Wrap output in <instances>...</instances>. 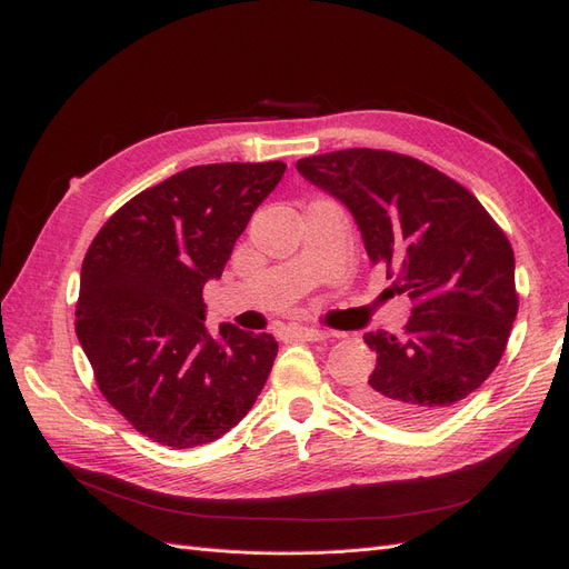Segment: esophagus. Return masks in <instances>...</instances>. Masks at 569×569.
<instances>
[{
	"instance_id": "34e87169",
	"label": "esophagus",
	"mask_w": 569,
	"mask_h": 569,
	"mask_svg": "<svg viewBox=\"0 0 569 569\" xmlns=\"http://www.w3.org/2000/svg\"><path fill=\"white\" fill-rule=\"evenodd\" d=\"M289 332L295 335L297 339H306V341H322V339H327L325 330H316V327H306V325L289 327Z\"/></svg>"
}]
</instances>
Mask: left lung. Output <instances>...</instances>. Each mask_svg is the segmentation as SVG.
Returning <instances> with one entry per match:
<instances>
[{
  "instance_id": "8db88e82",
  "label": "left lung",
  "mask_w": 569,
  "mask_h": 569,
  "mask_svg": "<svg viewBox=\"0 0 569 569\" xmlns=\"http://www.w3.org/2000/svg\"><path fill=\"white\" fill-rule=\"evenodd\" d=\"M297 170L347 206L370 263L396 272L389 295L412 301L401 337L366 332L377 366L358 403L391 425H435L506 351L518 316L508 237L462 184L403 153L341 149Z\"/></svg>"
}]
</instances>
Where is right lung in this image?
<instances>
[{
  "mask_svg": "<svg viewBox=\"0 0 569 569\" xmlns=\"http://www.w3.org/2000/svg\"><path fill=\"white\" fill-rule=\"evenodd\" d=\"M287 166L211 163L130 199L99 230L80 272L76 332L104 399L137 432L173 449L220 439L261 393L278 341L206 327L203 284Z\"/></svg>",
  "mask_w": 569,
  "mask_h": 569,
  "instance_id": "right-lung-1",
  "label": "right lung"
}]
</instances>
